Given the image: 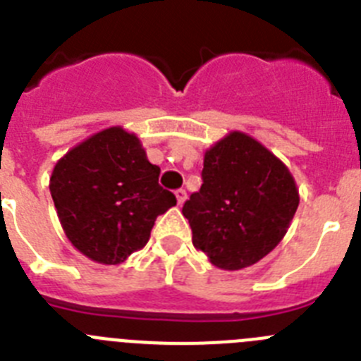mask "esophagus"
<instances>
[{"mask_svg":"<svg viewBox=\"0 0 361 361\" xmlns=\"http://www.w3.org/2000/svg\"><path fill=\"white\" fill-rule=\"evenodd\" d=\"M175 197H177V204H178V206H183V204H184V200H186V191H184V190H177V191H175Z\"/></svg>","mask_w":361,"mask_h":361,"instance_id":"34e87169","label":"esophagus"}]
</instances>
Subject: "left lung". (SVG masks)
I'll use <instances>...</instances> for the list:
<instances>
[{
  "label": "left lung",
  "instance_id": "1",
  "mask_svg": "<svg viewBox=\"0 0 361 361\" xmlns=\"http://www.w3.org/2000/svg\"><path fill=\"white\" fill-rule=\"evenodd\" d=\"M298 202L288 166L251 135L231 132L204 153L202 186L183 215L197 250L213 266L238 271L275 250Z\"/></svg>",
  "mask_w": 361,
  "mask_h": 361
}]
</instances>
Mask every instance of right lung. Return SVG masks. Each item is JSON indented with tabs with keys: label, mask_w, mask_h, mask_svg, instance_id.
Here are the masks:
<instances>
[{
	"label": "right lung",
	"mask_w": 361,
	"mask_h": 361,
	"mask_svg": "<svg viewBox=\"0 0 361 361\" xmlns=\"http://www.w3.org/2000/svg\"><path fill=\"white\" fill-rule=\"evenodd\" d=\"M135 133L101 130L56 162L50 193L66 238L97 264L117 266L149 240L155 219L177 204L159 186Z\"/></svg>",
	"instance_id": "right-lung-1"
}]
</instances>
